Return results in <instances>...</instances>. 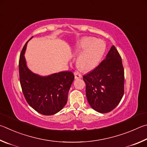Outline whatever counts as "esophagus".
<instances>
[{"label":"esophagus","instance_id":"esophagus-1","mask_svg":"<svg viewBox=\"0 0 147 147\" xmlns=\"http://www.w3.org/2000/svg\"><path fill=\"white\" fill-rule=\"evenodd\" d=\"M74 76H75V79H80L82 78V75L78 71H76L75 72H74Z\"/></svg>","mask_w":147,"mask_h":147}]
</instances>
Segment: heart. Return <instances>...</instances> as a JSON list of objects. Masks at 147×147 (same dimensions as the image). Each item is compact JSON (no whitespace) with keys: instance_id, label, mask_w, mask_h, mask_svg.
<instances>
[{"instance_id":"heart-1","label":"heart","mask_w":147,"mask_h":147,"mask_svg":"<svg viewBox=\"0 0 147 147\" xmlns=\"http://www.w3.org/2000/svg\"><path fill=\"white\" fill-rule=\"evenodd\" d=\"M106 49L104 41L93 37H84L75 46L77 53H81L78 58V66L83 70L90 71L98 66Z\"/></svg>"}]
</instances>
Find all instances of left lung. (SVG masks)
<instances>
[{"instance_id":"8db88e82","label":"left lung","mask_w":147,"mask_h":147,"mask_svg":"<svg viewBox=\"0 0 147 147\" xmlns=\"http://www.w3.org/2000/svg\"><path fill=\"white\" fill-rule=\"evenodd\" d=\"M88 103L96 111L108 113L119 103L124 94V68L121 57L112 46L104 59L83 76Z\"/></svg>"}]
</instances>
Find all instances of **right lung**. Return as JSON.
<instances>
[{
  "mask_svg": "<svg viewBox=\"0 0 147 147\" xmlns=\"http://www.w3.org/2000/svg\"><path fill=\"white\" fill-rule=\"evenodd\" d=\"M32 38L25 44L19 58V79L22 93L35 111L45 115H53L66 105L74 75L71 71H66L40 76L30 70L24 53L27 43Z\"/></svg>",
  "mask_w": 147,
  "mask_h": 147,
  "instance_id": "1",
  "label": "right lung"
}]
</instances>
